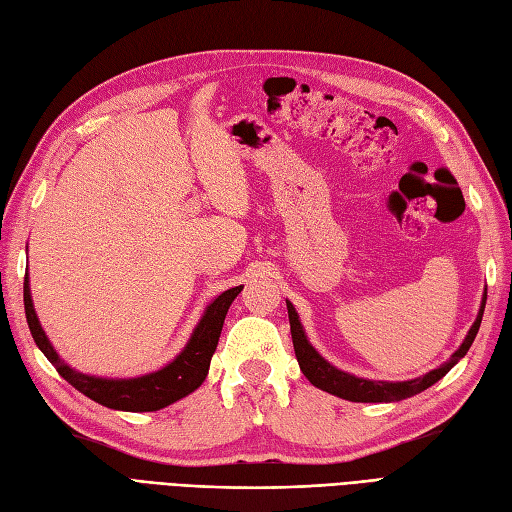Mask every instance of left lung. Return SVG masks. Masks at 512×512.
<instances>
[{
  "mask_svg": "<svg viewBox=\"0 0 512 512\" xmlns=\"http://www.w3.org/2000/svg\"><path fill=\"white\" fill-rule=\"evenodd\" d=\"M285 303H287V316H290V331H292L296 359H298L300 370H303L307 381L313 387H318L326 393H333V396L350 400V402H400V400L415 396V393H419V391L428 389L430 385H435L439 378L448 374L454 365L467 355V350L471 348V344H474V339L480 329L484 305H487V294H484V298H482L476 322L471 324L467 337L463 339V344L458 346L454 355L443 365H439L437 370H432L419 378H411V381H400V383L368 381V378H359V376H352L348 372L337 370L335 365L326 361L320 352L309 344V339L303 331V324H300V320H298V313H296L294 305L290 303V300H285Z\"/></svg>",
  "mask_w": 512,
  "mask_h": 512,
  "instance_id": "8db88e82",
  "label": "left lung"
}]
</instances>
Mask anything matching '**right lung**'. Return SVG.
Returning <instances> with one entry per match:
<instances>
[{
    "mask_svg": "<svg viewBox=\"0 0 512 512\" xmlns=\"http://www.w3.org/2000/svg\"><path fill=\"white\" fill-rule=\"evenodd\" d=\"M240 292H242V285L231 287V290L216 296L212 303L205 307L203 318L192 331L186 348H183L168 365H164L162 370L136 376V378L90 376V374L77 372L71 368V365L64 363L47 339L41 322L36 318L28 274H25V283H23V305H25V318H28L30 333L34 337L36 346L41 348V352L51 361V365H56V370L64 381L71 383L77 391H82L90 400L108 406V409L144 413V411H160L164 406L186 398L188 393L201 387L209 370V361H212V355L216 352L218 337L222 331V324H225L227 311Z\"/></svg>",
    "mask_w": 512,
    "mask_h": 512,
    "instance_id": "obj_1",
    "label": "right lung"
}]
</instances>
